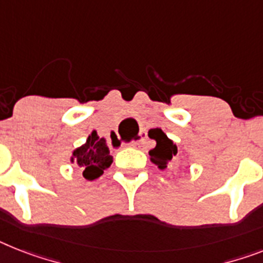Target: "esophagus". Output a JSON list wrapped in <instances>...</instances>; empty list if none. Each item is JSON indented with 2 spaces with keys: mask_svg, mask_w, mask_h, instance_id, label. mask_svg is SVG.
Wrapping results in <instances>:
<instances>
[{
  "mask_svg": "<svg viewBox=\"0 0 263 263\" xmlns=\"http://www.w3.org/2000/svg\"><path fill=\"white\" fill-rule=\"evenodd\" d=\"M145 140H146V133H145V132H140V133L137 134L136 138H134L129 145H132V146H137V145L142 144Z\"/></svg>",
  "mask_w": 263,
  "mask_h": 263,
  "instance_id": "obj_1",
  "label": "esophagus"
}]
</instances>
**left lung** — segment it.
Listing matches in <instances>:
<instances>
[{
    "instance_id": "1",
    "label": "left lung",
    "mask_w": 263,
    "mask_h": 263,
    "mask_svg": "<svg viewBox=\"0 0 263 263\" xmlns=\"http://www.w3.org/2000/svg\"><path fill=\"white\" fill-rule=\"evenodd\" d=\"M147 136L156 141V147L149 152L151 161L160 169H165L173 156L177 155V146L172 140H169L161 129H151Z\"/></svg>"
}]
</instances>
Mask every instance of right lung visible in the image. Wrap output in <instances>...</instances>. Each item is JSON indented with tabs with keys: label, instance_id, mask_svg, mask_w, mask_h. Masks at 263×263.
I'll return each instance as SVG.
<instances>
[{
	"label": "right lung",
	"instance_id": "right-lung-1",
	"mask_svg": "<svg viewBox=\"0 0 263 263\" xmlns=\"http://www.w3.org/2000/svg\"><path fill=\"white\" fill-rule=\"evenodd\" d=\"M71 162L82 168L84 179L95 180L111 165L112 156H110L105 138H99L97 132H92L86 144L73 151Z\"/></svg>",
	"mask_w": 263,
	"mask_h": 263
}]
</instances>
